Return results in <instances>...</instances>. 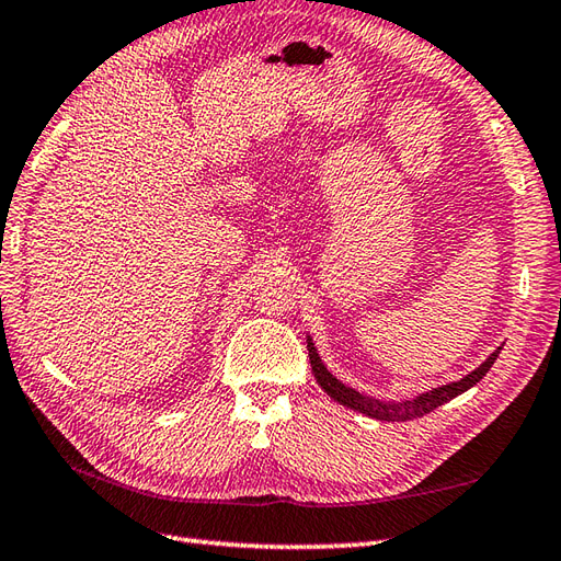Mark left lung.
I'll list each match as a JSON object with an SVG mask.
<instances>
[{
    "mask_svg": "<svg viewBox=\"0 0 561 561\" xmlns=\"http://www.w3.org/2000/svg\"><path fill=\"white\" fill-rule=\"evenodd\" d=\"M307 351H309V363H312V371H314L319 386L333 398V401H339L341 405H347L351 410H357V413L369 415L375 420L405 422V420H415V417L432 413L434 408L449 403L451 398L468 391L470 386H476L484 375H488L490 367L494 365V359L500 357L502 347H496V351L488 359H484V363L478 369H472L468 377H463L460 381H451L446 386H439V389H432L427 393H420L415 398H410V401H379V398H369L365 393L351 389V386H345L343 381L335 379L327 367H323L317 347H314V343H312V339H309V335H307Z\"/></svg>",
    "mask_w": 561,
    "mask_h": 561,
    "instance_id": "1",
    "label": "left lung"
}]
</instances>
